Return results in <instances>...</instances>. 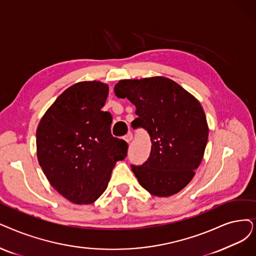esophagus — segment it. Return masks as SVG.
<instances>
[{"label":"esophagus","instance_id":"obj_1","mask_svg":"<svg viewBox=\"0 0 256 256\" xmlns=\"http://www.w3.org/2000/svg\"><path fill=\"white\" fill-rule=\"evenodd\" d=\"M132 138H134V136H132V134H131V132H129L128 134H126V136H124V140L129 144V142L132 140Z\"/></svg>","mask_w":256,"mask_h":256}]
</instances>
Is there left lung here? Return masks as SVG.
<instances>
[{"mask_svg": "<svg viewBox=\"0 0 256 256\" xmlns=\"http://www.w3.org/2000/svg\"><path fill=\"white\" fill-rule=\"evenodd\" d=\"M114 94L136 107L132 127L146 129L151 138L149 158L131 166L140 185L154 196L176 194L196 174L207 145L209 128L200 103L164 76L120 80Z\"/></svg>", "mask_w": 256, "mask_h": 256, "instance_id": "1", "label": "left lung"}]
</instances>
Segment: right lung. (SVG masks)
<instances>
[{
	"label": "right lung",
	"instance_id": "obj_1",
	"mask_svg": "<svg viewBox=\"0 0 256 256\" xmlns=\"http://www.w3.org/2000/svg\"><path fill=\"white\" fill-rule=\"evenodd\" d=\"M109 86L80 82L58 96L40 120L36 156L50 185L78 205L94 202L112 169L127 156L124 140L111 134V114L102 111Z\"/></svg>",
	"mask_w": 256,
	"mask_h": 256
}]
</instances>
